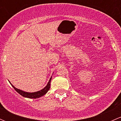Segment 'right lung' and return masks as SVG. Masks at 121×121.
Instances as JSON below:
<instances>
[{"label":"right lung","instance_id":"right-lung-1","mask_svg":"<svg viewBox=\"0 0 121 121\" xmlns=\"http://www.w3.org/2000/svg\"><path fill=\"white\" fill-rule=\"evenodd\" d=\"M52 77L50 78V79L48 84H47V85H46V86H45L43 89H42V90H40V91H37V92H24V91H22V90H19V89L15 88L13 85H12V84L10 83V82H9L10 83L11 85H12V86H13V88H14V90H15L19 94L21 95L22 96H23V97H26V98L36 99V98H39V97H42V96L46 94L47 92H48V90H50V82H51V80H52Z\"/></svg>","mask_w":121,"mask_h":121}]
</instances>
